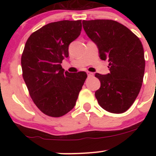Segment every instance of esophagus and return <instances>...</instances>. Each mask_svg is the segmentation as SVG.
<instances>
[{"mask_svg": "<svg viewBox=\"0 0 156 156\" xmlns=\"http://www.w3.org/2000/svg\"><path fill=\"white\" fill-rule=\"evenodd\" d=\"M87 73L88 77H92L93 75H94V73H93V72H87Z\"/></svg>", "mask_w": 156, "mask_h": 156, "instance_id": "esophagus-1", "label": "esophagus"}]
</instances>
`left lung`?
<instances>
[{"mask_svg": "<svg viewBox=\"0 0 156 156\" xmlns=\"http://www.w3.org/2000/svg\"><path fill=\"white\" fill-rule=\"evenodd\" d=\"M86 34L98 48L100 58L109 62L107 75L95 74L100 81L95 97L102 108L123 113L139 94L145 71L141 41L126 26L109 20H83Z\"/></svg>", "mask_w": 156, "mask_h": 156, "instance_id": "1", "label": "left lung"}]
</instances>
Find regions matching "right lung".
<instances>
[{"label": "right lung", "mask_w": 156, "mask_h": 156, "mask_svg": "<svg viewBox=\"0 0 156 156\" xmlns=\"http://www.w3.org/2000/svg\"><path fill=\"white\" fill-rule=\"evenodd\" d=\"M81 28V20L49 23L32 33L25 45L23 79L34 104L47 115L60 117L71 111L87 77L85 72H65L61 66Z\"/></svg>", "instance_id": "right-lung-1"}]
</instances>
